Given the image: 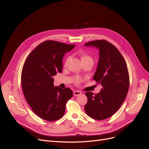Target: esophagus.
I'll list each match as a JSON object with an SVG mask.
<instances>
[{"label":"esophagus","instance_id":"1","mask_svg":"<svg viewBox=\"0 0 149 149\" xmlns=\"http://www.w3.org/2000/svg\"><path fill=\"white\" fill-rule=\"evenodd\" d=\"M74 96H79V95H80L81 94V92L79 91H74Z\"/></svg>","mask_w":149,"mask_h":149}]
</instances>
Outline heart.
<instances>
[{"label": "heart", "mask_w": 149, "mask_h": 149, "mask_svg": "<svg viewBox=\"0 0 149 149\" xmlns=\"http://www.w3.org/2000/svg\"><path fill=\"white\" fill-rule=\"evenodd\" d=\"M81 61L83 62V61H87V60H92V58L89 56L88 55L86 54H81ZM81 79L80 77H75V79H74V81L76 84H79L80 82H81Z\"/></svg>", "instance_id": "1"}]
</instances>
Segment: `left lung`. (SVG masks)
<instances>
[{"instance_id": "obj_1", "label": "left lung", "mask_w": 149, "mask_h": 149, "mask_svg": "<svg viewBox=\"0 0 149 149\" xmlns=\"http://www.w3.org/2000/svg\"><path fill=\"white\" fill-rule=\"evenodd\" d=\"M99 50V60L93 79L102 86L100 93H85L84 106L91 118L103 120L113 115L122 105L129 87V75L126 61L116 47L104 40L91 41L84 45Z\"/></svg>"}]
</instances>
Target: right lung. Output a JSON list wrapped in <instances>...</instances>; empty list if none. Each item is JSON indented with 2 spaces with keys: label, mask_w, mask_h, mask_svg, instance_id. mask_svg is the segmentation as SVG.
Wrapping results in <instances>:
<instances>
[{
  "label": "right lung",
  "mask_w": 149,
  "mask_h": 149,
  "mask_svg": "<svg viewBox=\"0 0 149 149\" xmlns=\"http://www.w3.org/2000/svg\"><path fill=\"white\" fill-rule=\"evenodd\" d=\"M75 45L47 40L31 52L23 65L21 84L23 94L33 112L53 121L62 118L72 90L54 86L53 76L61 72L63 58Z\"/></svg>",
  "instance_id": "obj_1"
}]
</instances>
